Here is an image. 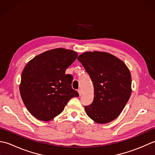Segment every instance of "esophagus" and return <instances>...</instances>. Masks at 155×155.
<instances>
[{"label": "esophagus", "instance_id": "34e87169", "mask_svg": "<svg viewBox=\"0 0 155 155\" xmlns=\"http://www.w3.org/2000/svg\"><path fill=\"white\" fill-rule=\"evenodd\" d=\"M78 94H79V95L81 96V94H82V91H81V89H78Z\"/></svg>", "mask_w": 155, "mask_h": 155}]
</instances>
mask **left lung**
Listing matches in <instances>:
<instances>
[{
	"label": "left lung",
	"mask_w": 155,
	"mask_h": 155,
	"mask_svg": "<svg viewBox=\"0 0 155 155\" xmlns=\"http://www.w3.org/2000/svg\"><path fill=\"white\" fill-rule=\"evenodd\" d=\"M77 59L94 87V100L84 106L86 113L98 124L110 123L119 116L130 97L129 69L120 59L106 52H86Z\"/></svg>",
	"instance_id": "obj_1"
}]
</instances>
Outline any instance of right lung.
<instances>
[{
	"label": "right lung",
	"instance_id": "add662e5",
	"mask_svg": "<svg viewBox=\"0 0 155 155\" xmlns=\"http://www.w3.org/2000/svg\"><path fill=\"white\" fill-rule=\"evenodd\" d=\"M77 56L68 49H52L36 56L23 69L20 93L25 107L38 120L53 119L71 98L78 97L71 87L73 77L65 74Z\"/></svg>",
	"mask_w": 155,
	"mask_h": 155
}]
</instances>
